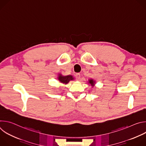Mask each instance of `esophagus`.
<instances>
[{"instance_id":"1","label":"esophagus","mask_w":146,"mask_h":146,"mask_svg":"<svg viewBox=\"0 0 146 146\" xmlns=\"http://www.w3.org/2000/svg\"><path fill=\"white\" fill-rule=\"evenodd\" d=\"M76 78L77 79V80H80V78H81V75L80 73H77L76 74Z\"/></svg>"}]
</instances>
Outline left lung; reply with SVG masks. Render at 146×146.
I'll return each instance as SVG.
<instances>
[{
  "mask_svg": "<svg viewBox=\"0 0 146 146\" xmlns=\"http://www.w3.org/2000/svg\"><path fill=\"white\" fill-rule=\"evenodd\" d=\"M88 84H90L91 86L92 87H94L95 86V84H96V82L95 80H94V79H89L88 81Z\"/></svg>",
  "mask_w": 146,
  "mask_h": 146,
  "instance_id": "1",
  "label": "left lung"
}]
</instances>
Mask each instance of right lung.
Masks as SVG:
<instances>
[{"label": "right lung", "instance_id": "add662e5", "mask_svg": "<svg viewBox=\"0 0 146 146\" xmlns=\"http://www.w3.org/2000/svg\"><path fill=\"white\" fill-rule=\"evenodd\" d=\"M57 79L59 80V81L60 83H62V84L66 85V84H68V83L70 81L74 80V78L72 75L63 76L61 73H59L58 74Z\"/></svg>", "mask_w": 146, "mask_h": 146}]
</instances>
